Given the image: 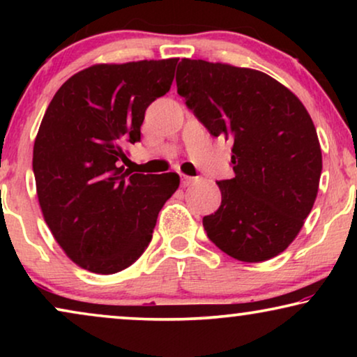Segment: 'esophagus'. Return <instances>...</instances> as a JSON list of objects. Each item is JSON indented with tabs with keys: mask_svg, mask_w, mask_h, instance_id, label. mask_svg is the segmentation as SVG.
<instances>
[{
	"mask_svg": "<svg viewBox=\"0 0 357 357\" xmlns=\"http://www.w3.org/2000/svg\"><path fill=\"white\" fill-rule=\"evenodd\" d=\"M197 182V178L195 177H190V175H182V185L183 187H188V185H192Z\"/></svg>",
	"mask_w": 357,
	"mask_h": 357,
	"instance_id": "esophagus-1",
	"label": "esophagus"
}]
</instances>
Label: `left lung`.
<instances>
[{"instance_id":"1","label":"left lung","mask_w":357,"mask_h":357,"mask_svg":"<svg viewBox=\"0 0 357 357\" xmlns=\"http://www.w3.org/2000/svg\"><path fill=\"white\" fill-rule=\"evenodd\" d=\"M177 92L213 136L234 141L236 177L218 182L221 206L203 218L209 241L247 263L284 252L314 206L321 151L309 112L271 76L183 58Z\"/></svg>"}]
</instances>
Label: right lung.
Returning a JSON list of instances; mask_svg holds the SVG:
<instances>
[{"label": "right lung", "mask_w": 357, "mask_h": 357, "mask_svg": "<svg viewBox=\"0 0 357 357\" xmlns=\"http://www.w3.org/2000/svg\"><path fill=\"white\" fill-rule=\"evenodd\" d=\"M177 58L94 65L71 76L48 105L32 169L47 226L84 270L114 275L138 260L158 214L178 188L169 174H131L126 144L141 139L146 109L167 94Z\"/></svg>", "instance_id": "1"}]
</instances>
